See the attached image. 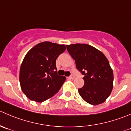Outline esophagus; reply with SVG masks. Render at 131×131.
<instances>
[{
    "instance_id": "esophagus-1",
    "label": "esophagus",
    "mask_w": 131,
    "mask_h": 131,
    "mask_svg": "<svg viewBox=\"0 0 131 131\" xmlns=\"http://www.w3.org/2000/svg\"><path fill=\"white\" fill-rule=\"evenodd\" d=\"M68 78H69L70 79H74L75 78V75H70V77H68Z\"/></svg>"
}]
</instances>
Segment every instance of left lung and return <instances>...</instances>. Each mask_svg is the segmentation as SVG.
Returning a JSON list of instances; mask_svg holds the SVG:
<instances>
[{
    "label": "left lung",
    "mask_w": 131,
    "mask_h": 131,
    "mask_svg": "<svg viewBox=\"0 0 131 131\" xmlns=\"http://www.w3.org/2000/svg\"><path fill=\"white\" fill-rule=\"evenodd\" d=\"M84 76V84L78 90L84 101L91 105L106 101L113 87V72L104 54L88 44L66 45Z\"/></svg>",
    "instance_id": "8db88e82"
}]
</instances>
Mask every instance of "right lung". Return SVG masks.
I'll use <instances>...</instances> for the list:
<instances>
[{
	"label": "right lung",
	"instance_id": "obj_1",
	"mask_svg": "<svg viewBox=\"0 0 131 131\" xmlns=\"http://www.w3.org/2000/svg\"><path fill=\"white\" fill-rule=\"evenodd\" d=\"M66 50L64 45L44 41L25 55L20 70V83L27 97L42 102L54 96L66 80L58 75L56 60Z\"/></svg>",
	"mask_w": 131,
	"mask_h": 131
}]
</instances>
